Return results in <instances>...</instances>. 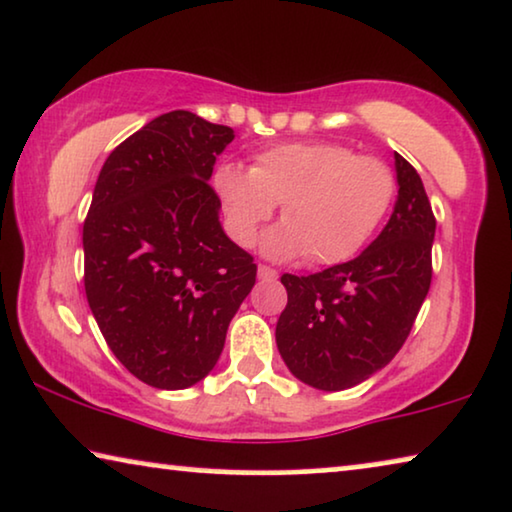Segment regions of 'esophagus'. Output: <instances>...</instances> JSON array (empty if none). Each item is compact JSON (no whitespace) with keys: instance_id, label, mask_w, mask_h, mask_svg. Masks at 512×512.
Instances as JSON below:
<instances>
[{"instance_id":"1","label":"esophagus","mask_w":512,"mask_h":512,"mask_svg":"<svg viewBox=\"0 0 512 512\" xmlns=\"http://www.w3.org/2000/svg\"><path fill=\"white\" fill-rule=\"evenodd\" d=\"M258 279H263V281H274V279H277V270L268 268V265H258Z\"/></svg>"}]
</instances>
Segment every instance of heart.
I'll list each match as a JSON object with an SVG mask.
<instances>
[{
  "mask_svg": "<svg viewBox=\"0 0 512 512\" xmlns=\"http://www.w3.org/2000/svg\"><path fill=\"white\" fill-rule=\"evenodd\" d=\"M228 231L251 247L281 203L284 224L263 240L277 261L307 256L337 265L358 254L381 226L395 198V175L374 157L339 143H286L263 150L254 168L235 161L214 173Z\"/></svg>",
  "mask_w": 512,
  "mask_h": 512,
  "instance_id": "heart-1",
  "label": "heart"
}]
</instances>
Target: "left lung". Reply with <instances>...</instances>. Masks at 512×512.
I'll use <instances>...</instances> for the list:
<instances>
[{
    "mask_svg": "<svg viewBox=\"0 0 512 512\" xmlns=\"http://www.w3.org/2000/svg\"><path fill=\"white\" fill-rule=\"evenodd\" d=\"M397 201L369 247L353 261L295 277L277 348L295 379L316 390L353 388L379 372L406 342L432 284L436 221L420 175L395 152Z\"/></svg>",
    "mask_w": 512,
    "mask_h": 512,
    "instance_id": "1",
    "label": "left lung"
}]
</instances>
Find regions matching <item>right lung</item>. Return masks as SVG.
I'll use <instances>...</instances> for the list:
<instances>
[{
	"label": "right lung",
	"instance_id": "obj_1",
	"mask_svg": "<svg viewBox=\"0 0 512 512\" xmlns=\"http://www.w3.org/2000/svg\"><path fill=\"white\" fill-rule=\"evenodd\" d=\"M235 138L189 110L154 117L110 152L83 226L85 293L103 339L159 390L203 381L256 284L210 187Z\"/></svg>",
	"mask_w": 512,
	"mask_h": 512
}]
</instances>
